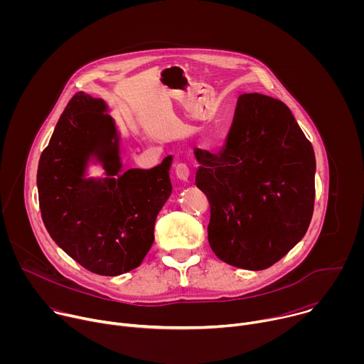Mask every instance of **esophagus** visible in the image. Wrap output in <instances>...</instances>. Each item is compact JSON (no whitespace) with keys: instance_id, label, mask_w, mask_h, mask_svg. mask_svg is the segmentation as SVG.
I'll list each match as a JSON object with an SVG mask.
<instances>
[{"instance_id":"34e87169","label":"esophagus","mask_w":364,"mask_h":364,"mask_svg":"<svg viewBox=\"0 0 364 364\" xmlns=\"http://www.w3.org/2000/svg\"><path fill=\"white\" fill-rule=\"evenodd\" d=\"M176 176L180 181H188L190 180V168L187 164L184 163H180L176 166Z\"/></svg>"}]
</instances>
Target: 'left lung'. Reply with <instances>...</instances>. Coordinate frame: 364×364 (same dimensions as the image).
<instances>
[{
  "label": "left lung",
  "instance_id": "1",
  "mask_svg": "<svg viewBox=\"0 0 364 364\" xmlns=\"http://www.w3.org/2000/svg\"><path fill=\"white\" fill-rule=\"evenodd\" d=\"M196 186L210 204L207 236L220 261L262 271L305 235L314 212L316 155L284 102L239 96L223 149L194 148Z\"/></svg>",
  "mask_w": 364,
  "mask_h": 364
}]
</instances>
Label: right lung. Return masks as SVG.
Here are the masks:
<instances>
[{
    "label": "right lung",
    "mask_w": 364,
    "mask_h": 364,
    "mask_svg": "<svg viewBox=\"0 0 364 364\" xmlns=\"http://www.w3.org/2000/svg\"><path fill=\"white\" fill-rule=\"evenodd\" d=\"M118 141L107 103L77 92L37 170L40 212L48 235L85 269L105 277L141 265L154 242L155 219L173 188L171 155L154 168H131L119 176ZM90 156L104 164L107 179L82 178Z\"/></svg>",
    "instance_id": "obj_1"
}]
</instances>
